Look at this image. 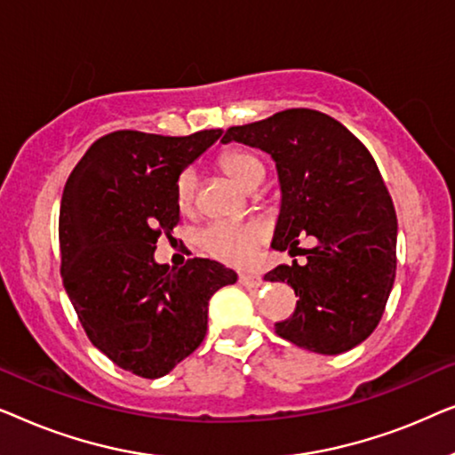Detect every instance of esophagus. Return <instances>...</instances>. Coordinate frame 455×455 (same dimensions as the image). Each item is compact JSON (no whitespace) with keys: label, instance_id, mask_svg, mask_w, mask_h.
Returning a JSON list of instances; mask_svg holds the SVG:
<instances>
[{"label":"esophagus","instance_id":"1","mask_svg":"<svg viewBox=\"0 0 455 455\" xmlns=\"http://www.w3.org/2000/svg\"><path fill=\"white\" fill-rule=\"evenodd\" d=\"M238 282H240V285H244V288H248V290L260 288V285H263V279H260L259 275H254V273H240Z\"/></svg>","mask_w":455,"mask_h":455}]
</instances>
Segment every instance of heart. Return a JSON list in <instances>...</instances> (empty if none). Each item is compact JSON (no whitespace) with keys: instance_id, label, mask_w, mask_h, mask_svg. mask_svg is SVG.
I'll return each mask as SVG.
<instances>
[{"instance_id":"b5f03b06","label":"heart","mask_w":455,"mask_h":455,"mask_svg":"<svg viewBox=\"0 0 455 455\" xmlns=\"http://www.w3.org/2000/svg\"><path fill=\"white\" fill-rule=\"evenodd\" d=\"M221 170L235 182L251 188L263 180V164L244 148H229L220 157ZM176 204L180 211H190L195 204V173L184 170L173 186ZM269 235V229L259 220H221L204 226L198 232V244L211 257L228 265H246L257 254L259 246Z\"/></svg>"}]
</instances>
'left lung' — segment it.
<instances>
[{
  "mask_svg": "<svg viewBox=\"0 0 455 455\" xmlns=\"http://www.w3.org/2000/svg\"><path fill=\"white\" fill-rule=\"evenodd\" d=\"M221 140L259 147L275 159L282 213L271 246L307 257L265 275L288 282L298 296L275 333L316 354L352 350L381 321L397 265L394 201L369 148L344 124L307 108L232 126ZM298 235L317 244L298 249Z\"/></svg>",
  "mask_w": 455,
  "mask_h": 455,
  "instance_id": "obj_1",
  "label": "left lung"
}]
</instances>
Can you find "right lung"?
<instances>
[{"label": "right lung", "mask_w": 455, "mask_h": 455, "mask_svg": "<svg viewBox=\"0 0 455 455\" xmlns=\"http://www.w3.org/2000/svg\"><path fill=\"white\" fill-rule=\"evenodd\" d=\"M221 130L161 136L116 130L74 167L60 207L61 282L92 346L132 375L159 379L207 335L209 300L238 275L217 260L153 259L180 221L176 178Z\"/></svg>", "instance_id": "right-lung-1"}]
</instances>
